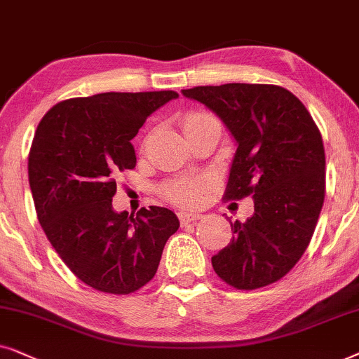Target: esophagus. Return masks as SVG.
Returning a JSON list of instances; mask_svg holds the SVG:
<instances>
[{
    "mask_svg": "<svg viewBox=\"0 0 359 359\" xmlns=\"http://www.w3.org/2000/svg\"><path fill=\"white\" fill-rule=\"evenodd\" d=\"M179 219L182 224H189L192 222H197L200 219V215L198 213H187V212H180L179 213Z\"/></svg>",
    "mask_w": 359,
    "mask_h": 359,
    "instance_id": "1",
    "label": "esophagus"
}]
</instances>
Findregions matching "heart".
Instances as JSON below:
<instances>
[{
	"label": "heart",
	"mask_w": 359,
	"mask_h": 359,
	"mask_svg": "<svg viewBox=\"0 0 359 359\" xmlns=\"http://www.w3.org/2000/svg\"><path fill=\"white\" fill-rule=\"evenodd\" d=\"M208 119H215V116L207 111H192L185 114L182 119L184 131L190 130L195 124L208 121ZM207 180L202 177H177L167 182L162 187V194L169 202L179 205V207H197L202 200L205 190H207Z\"/></svg>",
	"instance_id": "obj_1"
}]
</instances>
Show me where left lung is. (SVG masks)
<instances>
[{"label": "left lung", "mask_w": 359, "mask_h": 359, "mask_svg": "<svg viewBox=\"0 0 359 359\" xmlns=\"http://www.w3.org/2000/svg\"><path fill=\"white\" fill-rule=\"evenodd\" d=\"M212 109L238 142L226 200L252 195L255 213L231 223L233 238L212 257L235 289L264 287L284 277L307 250L325 200L322 135L289 90L224 83L182 90Z\"/></svg>", "instance_id": "1"}]
</instances>
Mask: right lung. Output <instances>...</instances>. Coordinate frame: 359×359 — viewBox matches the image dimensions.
Wrapping results in <instances>:
<instances>
[{
    "label": "right lung",
    "mask_w": 359,
    "mask_h": 359,
    "mask_svg": "<svg viewBox=\"0 0 359 359\" xmlns=\"http://www.w3.org/2000/svg\"><path fill=\"white\" fill-rule=\"evenodd\" d=\"M172 90L98 93L52 107L29 151L37 218L65 266L90 287L126 295L154 277L179 218L164 207L116 213V174L135 169L131 140Z\"/></svg>",
    "instance_id": "obj_1"
}]
</instances>
